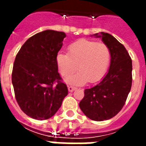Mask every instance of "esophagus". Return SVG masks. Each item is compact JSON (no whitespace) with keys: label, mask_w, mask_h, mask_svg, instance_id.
<instances>
[{"label":"esophagus","mask_w":146,"mask_h":146,"mask_svg":"<svg viewBox=\"0 0 146 146\" xmlns=\"http://www.w3.org/2000/svg\"><path fill=\"white\" fill-rule=\"evenodd\" d=\"M76 89V88L75 86H68V90H69V92H73V91H74V90H75Z\"/></svg>","instance_id":"34e87169"}]
</instances>
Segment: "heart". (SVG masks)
Here are the masks:
<instances>
[{"label":"heart","instance_id":"b5f03b06","mask_svg":"<svg viewBox=\"0 0 146 146\" xmlns=\"http://www.w3.org/2000/svg\"><path fill=\"white\" fill-rule=\"evenodd\" d=\"M111 60V52L107 44L96 41L80 39L68 47L67 54L59 53L57 64L64 78L75 73L76 75L67 80L70 84H84L98 82L103 77Z\"/></svg>","mask_w":146,"mask_h":146}]
</instances>
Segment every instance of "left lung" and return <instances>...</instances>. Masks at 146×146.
Returning <instances> with one entry per match:
<instances>
[{"label": "left lung", "mask_w": 146, "mask_h": 146, "mask_svg": "<svg viewBox=\"0 0 146 146\" xmlns=\"http://www.w3.org/2000/svg\"><path fill=\"white\" fill-rule=\"evenodd\" d=\"M111 52L110 68L103 80L95 86L85 89L80 108L92 120H109L117 115L124 105L132 86V60L127 49L108 33H101Z\"/></svg>", "instance_id": "1"}]
</instances>
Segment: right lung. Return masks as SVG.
Wrapping results in <instances>:
<instances>
[{
  "mask_svg": "<svg viewBox=\"0 0 146 146\" xmlns=\"http://www.w3.org/2000/svg\"><path fill=\"white\" fill-rule=\"evenodd\" d=\"M65 37L64 33L54 30L38 33L16 56L12 72L15 97L22 111L33 119L51 117L68 94L56 60Z\"/></svg>",
  "mask_w": 146,
  "mask_h": 146,
  "instance_id": "add662e5",
  "label": "right lung"
}]
</instances>
